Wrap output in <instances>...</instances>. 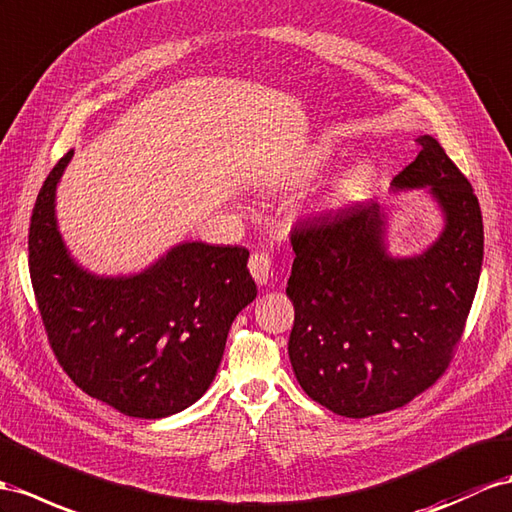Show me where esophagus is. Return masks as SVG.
<instances>
[{
	"mask_svg": "<svg viewBox=\"0 0 512 512\" xmlns=\"http://www.w3.org/2000/svg\"><path fill=\"white\" fill-rule=\"evenodd\" d=\"M248 270H251L253 279L259 285H266L272 274V259L266 253H253L251 259H248Z\"/></svg>",
	"mask_w": 512,
	"mask_h": 512,
	"instance_id": "esophagus-1",
	"label": "esophagus"
}]
</instances>
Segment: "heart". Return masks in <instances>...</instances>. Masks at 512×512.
<instances>
[{"label":"heart","mask_w":512,"mask_h":512,"mask_svg":"<svg viewBox=\"0 0 512 512\" xmlns=\"http://www.w3.org/2000/svg\"><path fill=\"white\" fill-rule=\"evenodd\" d=\"M333 157H335V149L331 147L329 142L313 144V149L307 153L305 162H303V173L305 175L320 173L322 168H326V166L333 162ZM368 175H370V166L365 164V162H359L357 166H352L348 173L342 177V181H339V186H342L344 190H352V188H357L359 183Z\"/></svg>","instance_id":"b5f03b06"}]
</instances>
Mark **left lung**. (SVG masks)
<instances>
[{"label":"left lung","instance_id":"1","mask_svg":"<svg viewBox=\"0 0 512 512\" xmlns=\"http://www.w3.org/2000/svg\"><path fill=\"white\" fill-rule=\"evenodd\" d=\"M391 192L424 190L441 231L415 255L389 251L391 207L365 203L294 229L290 361L311 400L344 417L398 409L448 368L476 296L484 231L471 183L432 136Z\"/></svg>","mask_w":512,"mask_h":512}]
</instances>
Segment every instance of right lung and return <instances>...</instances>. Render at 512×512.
Instances as JSON below:
<instances>
[{"label":"right lung","mask_w":512,"mask_h":512,"mask_svg":"<svg viewBox=\"0 0 512 512\" xmlns=\"http://www.w3.org/2000/svg\"><path fill=\"white\" fill-rule=\"evenodd\" d=\"M69 151L30 222V277L49 344L71 381L123 415L160 419L214 383L235 316L257 285L242 246L183 240L131 274H95L64 242L56 194Z\"/></svg>","instance_id":"obj_1"}]
</instances>
